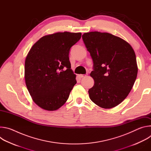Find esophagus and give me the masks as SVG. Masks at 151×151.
I'll use <instances>...</instances> for the list:
<instances>
[{
    "label": "esophagus",
    "instance_id": "esophagus-1",
    "mask_svg": "<svg viewBox=\"0 0 151 151\" xmlns=\"http://www.w3.org/2000/svg\"><path fill=\"white\" fill-rule=\"evenodd\" d=\"M87 75H79V76L81 77V78H83V77H85V76H87Z\"/></svg>",
    "mask_w": 151,
    "mask_h": 151
}]
</instances>
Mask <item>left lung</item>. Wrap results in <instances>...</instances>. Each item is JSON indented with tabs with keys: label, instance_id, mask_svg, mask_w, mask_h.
Returning <instances> with one entry per match:
<instances>
[{
	"label": "left lung",
	"instance_id": "1",
	"mask_svg": "<svg viewBox=\"0 0 151 151\" xmlns=\"http://www.w3.org/2000/svg\"><path fill=\"white\" fill-rule=\"evenodd\" d=\"M82 37L93 61L90 98L103 108H112L133 87L138 71L135 52L128 42L108 33L91 32Z\"/></svg>",
	"mask_w": 151,
	"mask_h": 151
}]
</instances>
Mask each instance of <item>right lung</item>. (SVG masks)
I'll return each instance as SVG.
<instances>
[{
	"instance_id": "right-lung-1",
	"label": "right lung",
	"mask_w": 151,
	"mask_h": 151,
	"mask_svg": "<svg viewBox=\"0 0 151 151\" xmlns=\"http://www.w3.org/2000/svg\"><path fill=\"white\" fill-rule=\"evenodd\" d=\"M81 33L58 32L41 37L26 60L24 76L34 102L47 111H55L68 100L76 75L71 69L69 51Z\"/></svg>"
}]
</instances>
